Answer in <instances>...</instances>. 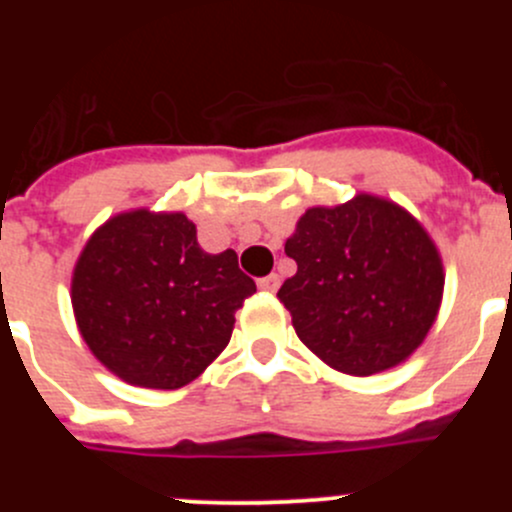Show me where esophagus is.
Returning <instances> with one entry per match:
<instances>
[{
    "label": "esophagus",
    "mask_w": 512,
    "mask_h": 512,
    "mask_svg": "<svg viewBox=\"0 0 512 512\" xmlns=\"http://www.w3.org/2000/svg\"><path fill=\"white\" fill-rule=\"evenodd\" d=\"M257 287H260L262 292H277V287H280V277L277 275L262 277V280H257Z\"/></svg>",
    "instance_id": "esophagus-1"
}]
</instances>
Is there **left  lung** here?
I'll return each mask as SVG.
<instances>
[{"instance_id": "left-lung-1", "label": "left lung", "mask_w": 512, "mask_h": 512, "mask_svg": "<svg viewBox=\"0 0 512 512\" xmlns=\"http://www.w3.org/2000/svg\"><path fill=\"white\" fill-rule=\"evenodd\" d=\"M285 252L297 272L277 297L297 337L332 369H391L436 319L441 257L426 230L389 200L356 195L339 208H309Z\"/></svg>"}]
</instances>
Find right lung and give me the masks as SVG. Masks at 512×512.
<instances>
[{"label":"right lung","instance_id":"right-lung-1","mask_svg":"<svg viewBox=\"0 0 512 512\" xmlns=\"http://www.w3.org/2000/svg\"><path fill=\"white\" fill-rule=\"evenodd\" d=\"M257 287L232 250H200L183 213H123L98 227L74 270L71 304L94 356L123 381L180 389L230 342Z\"/></svg>","mask_w":512,"mask_h":512}]
</instances>
